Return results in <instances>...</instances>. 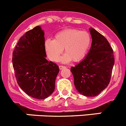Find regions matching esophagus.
<instances>
[{"label":"esophagus","instance_id":"1","mask_svg":"<svg viewBox=\"0 0 126 126\" xmlns=\"http://www.w3.org/2000/svg\"><path fill=\"white\" fill-rule=\"evenodd\" d=\"M65 68H66L65 66H63V65H60V66H59V68H60V70H62V69Z\"/></svg>","mask_w":126,"mask_h":126}]
</instances>
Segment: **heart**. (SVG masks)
Masks as SVG:
<instances>
[{
	"label": "heart",
	"instance_id": "b5f03b06",
	"mask_svg": "<svg viewBox=\"0 0 126 126\" xmlns=\"http://www.w3.org/2000/svg\"><path fill=\"white\" fill-rule=\"evenodd\" d=\"M91 44V35L87 31L76 29H66L58 32L54 39L47 40L45 42V49L51 61L56 62L63 52L64 54L60 61L67 63L72 60L79 62L82 60Z\"/></svg>",
	"mask_w": 126,
	"mask_h": 126
}]
</instances>
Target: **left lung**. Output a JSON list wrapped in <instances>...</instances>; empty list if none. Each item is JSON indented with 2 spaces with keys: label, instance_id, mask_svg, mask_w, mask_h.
Here are the masks:
<instances>
[{
  "label": "left lung",
  "instance_id": "left-lung-1",
  "mask_svg": "<svg viewBox=\"0 0 126 126\" xmlns=\"http://www.w3.org/2000/svg\"><path fill=\"white\" fill-rule=\"evenodd\" d=\"M92 44L87 56L71 68L76 90L86 96L98 95L111 80L114 56L106 38L94 29H90Z\"/></svg>",
  "mask_w": 126,
  "mask_h": 126
}]
</instances>
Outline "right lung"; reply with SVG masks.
Returning a JSON list of instances; mask_svg holds the SVG:
<instances>
[{
	"label": "right lung",
	"mask_w": 126,
	"mask_h": 126,
	"mask_svg": "<svg viewBox=\"0 0 126 126\" xmlns=\"http://www.w3.org/2000/svg\"><path fill=\"white\" fill-rule=\"evenodd\" d=\"M44 32L36 26L20 38L12 53L17 82L27 94L43 99L53 93L59 73L56 63L46 59Z\"/></svg>",
	"instance_id": "1"
}]
</instances>
